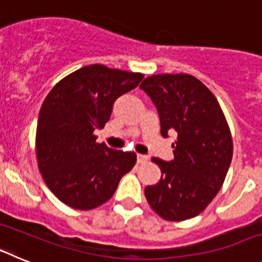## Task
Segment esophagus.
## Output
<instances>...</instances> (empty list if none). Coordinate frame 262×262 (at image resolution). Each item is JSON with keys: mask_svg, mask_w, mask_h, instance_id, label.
<instances>
[{"mask_svg": "<svg viewBox=\"0 0 262 262\" xmlns=\"http://www.w3.org/2000/svg\"><path fill=\"white\" fill-rule=\"evenodd\" d=\"M145 161H148V156H145V155H138V163H145Z\"/></svg>", "mask_w": 262, "mask_h": 262, "instance_id": "34e87169", "label": "esophagus"}]
</instances>
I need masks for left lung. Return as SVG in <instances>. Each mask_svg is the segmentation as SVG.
Returning a JSON list of instances; mask_svg holds the SVG:
<instances>
[{
	"mask_svg": "<svg viewBox=\"0 0 262 262\" xmlns=\"http://www.w3.org/2000/svg\"><path fill=\"white\" fill-rule=\"evenodd\" d=\"M140 89L156 106L161 135L177 136L174 159L152 157L163 174L145 187V198L165 221H186L201 214L221 190L232 160L230 127L214 94L194 76L155 75Z\"/></svg>",
	"mask_w": 262,
	"mask_h": 262,
	"instance_id": "8db88e82",
	"label": "left lung"
}]
</instances>
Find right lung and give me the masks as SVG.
<instances>
[{"instance_id":"right-lung-1","label":"right lung","mask_w":262,"mask_h":262,"mask_svg":"<svg viewBox=\"0 0 262 262\" xmlns=\"http://www.w3.org/2000/svg\"><path fill=\"white\" fill-rule=\"evenodd\" d=\"M142 73L93 64L59 81L39 111L36 157L43 180L72 209H96L113 196L136 163L135 152L97 143L114 102L135 89Z\"/></svg>"}]
</instances>
